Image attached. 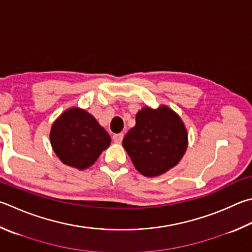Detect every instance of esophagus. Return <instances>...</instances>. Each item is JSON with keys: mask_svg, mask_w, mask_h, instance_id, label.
<instances>
[{"mask_svg": "<svg viewBox=\"0 0 252 252\" xmlns=\"http://www.w3.org/2000/svg\"><path fill=\"white\" fill-rule=\"evenodd\" d=\"M112 140H113V142H116V143H121L122 140H123V133L113 134Z\"/></svg>", "mask_w": 252, "mask_h": 252, "instance_id": "obj_1", "label": "esophagus"}]
</instances>
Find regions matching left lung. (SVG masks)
Here are the masks:
<instances>
[{
  "instance_id": "8db88e82",
  "label": "left lung",
  "mask_w": 252,
  "mask_h": 252,
  "mask_svg": "<svg viewBox=\"0 0 252 252\" xmlns=\"http://www.w3.org/2000/svg\"><path fill=\"white\" fill-rule=\"evenodd\" d=\"M135 126L122 141L123 148L142 175H161L181 161L187 149V131L170 108H143L136 113Z\"/></svg>"
}]
</instances>
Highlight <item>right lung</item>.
<instances>
[{"mask_svg": "<svg viewBox=\"0 0 252 252\" xmlns=\"http://www.w3.org/2000/svg\"><path fill=\"white\" fill-rule=\"evenodd\" d=\"M110 142V136L97 120L79 108L63 112L50 131V143L59 159L79 170L93 165Z\"/></svg>", "mask_w": 252, "mask_h": 252, "instance_id": "1", "label": "right lung"}]
</instances>
